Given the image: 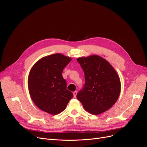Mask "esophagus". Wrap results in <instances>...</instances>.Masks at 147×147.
<instances>
[{
	"label": "esophagus",
	"mask_w": 147,
	"mask_h": 147,
	"mask_svg": "<svg viewBox=\"0 0 147 147\" xmlns=\"http://www.w3.org/2000/svg\"><path fill=\"white\" fill-rule=\"evenodd\" d=\"M77 94H78V92H77V91H75V92H73V96H74V98H76Z\"/></svg>",
	"instance_id": "esophagus-1"
}]
</instances>
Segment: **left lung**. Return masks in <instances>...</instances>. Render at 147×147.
<instances>
[{
	"label": "left lung",
	"instance_id": "1",
	"mask_svg": "<svg viewBox=\"0 0 147 147\" xmlns=\"http://www.w3.org/2000/svg\"><path fill=\"white\" fill-rule=\"evenodd\" d=\"M84 74L85 84L77 98L86 111L98 115L116 102L121 90L118 74L106 59L97 55L77 59Z\"/></svg>",
	"mask_w": 147,
	"mask_h": 147
}]
</instances>
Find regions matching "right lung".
<instances>
[{
    "instance_id": "right-lung-1",
    "label": "right lung",
    "mask_w": 147,
    "mask_h": 147,
    "mask_svg": "<svg viewBox=\"0 0 147 147\" xmlns=\"http://www.w3.org/2000/svg\"><path fill=\"white\" fill-rule=\"evenodd\" d=\"M71 58L61 53L45 57L30 71L28 88L35 105L42 111L56 115L63 111L73 95L67 89L62 73Z\"/></svg>"
}]
</instances>
